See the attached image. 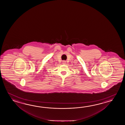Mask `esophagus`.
I'll return each mask as SVG.
<instances>
[{
	"label": "esophagus",
	"mask_w": 125,
	"mask_h": 125,
	"mask_svg": "<svg viewBox=\"0 0 125 125\" xmlns=\"http://www.w3.org/2000/svg\"><path fill=\"white\" fill-rule=\"evenodd\" d=\"M66 63V62L65 61H63L62 62V64H65Z\"/></svg>",
	"instance_id": "1"
}]
</instances>
